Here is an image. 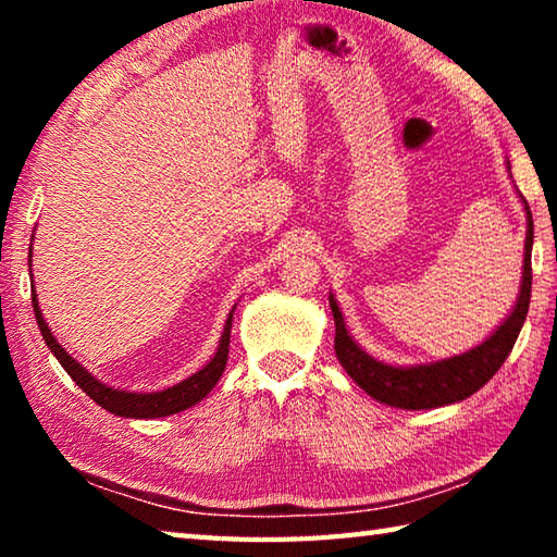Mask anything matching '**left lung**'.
Wrapping results in <instances>:
<instances>
[{
	"label": "left lung",
	"instance_id": "8db88e82",
	"mask_svg": "<svg viewBox=\"0 0 557 557\" xmlns=\"http://www.w3.org/2000/svg\"><path fill=\"white\" fill-rule=\"evenodd\" d=\"M511 172V166H508ZM521 196V194H518ZM525 245H523V272L521 289H518L516 305L502 326L494 329L482 344L469 348L459 356L442 358V361L420 363V366H391L383 363L371 354H366L361 346L348 334L342 309H338L334 295H329L332 307L336 338L334 351L344 371L361 385V388L379 403L391 405L400 410H430L451 405L474 395L482 385L494 379V373L502 369L504 361L511 354L521 326L525 322L528 305H531V250H533V215L525 199Z\"/></svg>",
	"mask_w": 557,
	"mask_h": 557
}]
</instances>
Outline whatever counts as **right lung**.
<instances>
[{
  "label": "right lung",
  "mask_w": 557,
  "mask_h": 557,
  "mask_svg": "<svg viewBox=\"0 0 557 557\" xmlns=\"http://www.w3.org/2000/svg\"><path fill=\"white\" fill-rule=\"evenodd\" d=\"M29 265H32V256H29ZM32 305H34V317H36V324H39V329H41L44 342L51 348V354L59 358V363L63 366L65 373H69L75 381V385H78V388L86 395H90V398L96 400L102 410L120 414V418L154 420V418H166V414H174V412L191 408V405L201 403L206 395L211 393V388L219 383V379L225 371V363H228V344H231V326H233L235 305L231 309L228 319H225L221 342H219V348H215L211 361L206 363L201 371L188 375V379L178 381L176 385H169V388H164V391H154V393L120 391V388H112V385L96 379V375H92L88 369H83V366L75 361V358L65 351L59 342H55V336L51 334V329H49V324H46V319L41 314L36 289L32 295Z\"/></svg>",
  "instance_id": "1"
}]
</instances>
